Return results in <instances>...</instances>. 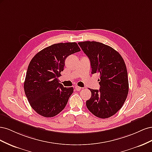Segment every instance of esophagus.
I'll use <instances>...</instances> for the list:
<instances>
[{"label":"esophagus","mask_w":152,"mask_h":152,"mask_svg":"<svg viewBox=\"0 0 152 152\" xmlns=\"http://www.w3.org/2000/svg\"><path fill=\"white\" fill-rule=\"evenodd\" d=\"M75 89L77 90V91H80L82 88V87H79V86H75Z\"/></svg>","instance_id":"esophagus-1"}]
</instances>
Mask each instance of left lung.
I'll use <instances>...</instances> for the list:
<instances>
[{
    "label": "left lung",
    "mask_w": 152,
    "mask_h": 152,
    "mask_svg": "<svg viewBox=\"0 0 152 152\" xmlns=\"http://www.w3.org/2000/svg\"><path fill=\"white\" fill-rule=\"evenodd\" d=\"M88 56L91 73L99 75V90L89 89L91 97L86 106L95 116L107 118L115 114L123 106L129 92L125 62L117 50L95 41L78 43Z\"/></svg>",
    "instance_id": "left-lung-1"
}]
</instances>
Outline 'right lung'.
<instances>
[{
    "instance_id": "add662e5",
    "label": "right lung",
    "mask_w": 152,
    "mask_h": 152,
    "mask_svg": "<svg viewBox=\"0 0 152 152\" xmlns=\"http://www.w3.org/2000/svg\"><path fill=\"white\" fill-rule=\"evenodd\" d=\"M80 50L76 42L58 43L44 48L31 59L24 90L31 108L40 115L54 117L66 107L73 88L64 87L59 83L58 77L66 58Z\"/></svg>"
}]
</instances>
